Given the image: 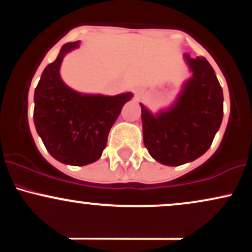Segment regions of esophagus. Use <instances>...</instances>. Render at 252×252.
Segmentation results:
<instances>
[{"label": "esophagus", "mask_w": 252, "mask_h": 252, "mask_svg": "<svg viewBox=\"0 0 252 252\" xmlns=\"http://www.w3.org/2000/svg\"><path fill=\"white\" fill-rule=\"evenodd\" d=\"M143 96V90H141V89H137L136 90V97H142Z\"/></svg>", "instance_id": "1"}]
</instances>
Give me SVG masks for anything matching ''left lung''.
Wrapping results in <instances>:
<instances>
[{
    "mask_svg": "<svg viewBox=\"0 0 252 252\" xmlns=\"http://www.w3.org/2000/svg\"><path fill=\"white\" fill-rule=\"evenodd\" d=\"M186 57L193 77L178 102L158 116L142 108L143 142L149 154L166 166H180L209 150L222 121V90L204 57Z\"/></svg>",
    "mask_w": 252,
    "mask_h": 252,
    "instance_id": "left-lung-1",
    "label": "left lung"
}]
</instances>
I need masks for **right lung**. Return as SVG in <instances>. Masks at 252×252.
Wrapping results in <instances>:
<instances>
[{"label": "right lung", "instance_id": "obj_1", "mask_svg": "<svg viewBox=\"0 0 252 252\" xmlns=\"http://www.w3.org/2000/svg\"><path fill=\"white\" fill-rule=\"evenodd\" d=\"M79 41L63 46L59 56L43 70L34 92V124L48 153L60 162L85 166L97 161L108 135L131 94L89 96L67 88L59 68L67 52Z\"/></svg>", "mask_w": 252, "mask_h": 252}]
</instances>
